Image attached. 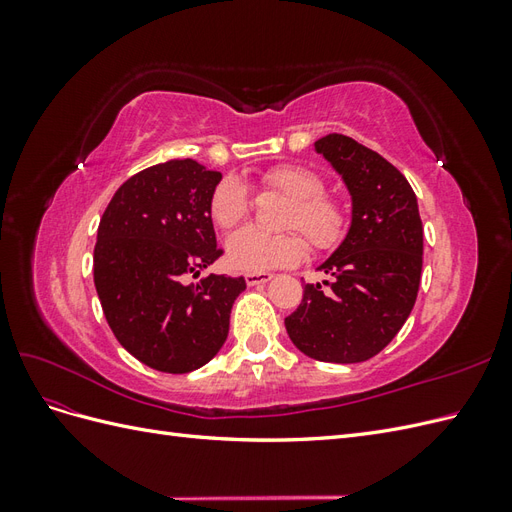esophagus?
Wrapping results in <instances>:
<instances>
[{"label":"esophagus","mask_w":512,"mask_h":512,"mask_svg":"<svg viewBox=\"0 0 512 512\" xmlns=\"http://www.w3.org/2000/svg\"><path fill=\"white\" fill-rule=\"evenodd\" d=\"M273 280V275L271 273H267V271H260V273H247L245 275V282H247V286H262V284H267V282H271Z\"/></svg>","instance_id":"1"}]
</instances>
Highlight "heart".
<instances>
[{
    "mask_svg": "<svg viewBox=\"0 0 512 512\" xmlns=\"http://www.w3.org/2000/svg\"><path fill=\"white\" fill-rule=\"evenodd\" d=\"M262 183L290 200L282 226L299 228L316 250H329L346 232V209L337 198L324 194V181L314 170L299 164H282L267 170ZM252 200L237 177L222 179L211 194L209 211L220 228H232L250 213ZM307 243L294 230L265 232L245 226L226 239V260L232 269L260 273L292 267L305 256Z\"/></svg>",
    "mask_w": 512,
    "mask_h": 512,
    "instance_id": "obj_1",
    "label": "heart"
}]
</instances>
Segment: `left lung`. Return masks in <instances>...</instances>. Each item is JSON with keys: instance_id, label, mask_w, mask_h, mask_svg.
I'll return each instance as SVG.
<instances>
[{"instance_id": "obj_1", "label": "left lung", "mask_w": 512, "mask_h": 512, "mask_svg": "<svg viewBox=\"0 0 512 512\" xmlns=\"http://www.w3.org/2000/svg\"><path fill=\"white\" fill-rule=\"evenodd\" d=\"M316 153L342 177L352 200L350 226L318 271L331 282L305 284L284 324L309 359L363 363L408 320L423 269V222L408 179L380 153L344 134L322 136Z\"/></svg>"}]
</instances>
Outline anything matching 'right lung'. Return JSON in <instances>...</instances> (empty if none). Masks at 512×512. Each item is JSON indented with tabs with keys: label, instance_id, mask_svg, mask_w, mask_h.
<instances>
[{
	"label": "right lung",
	"instance_id": "add662e5",
	"mask_svg": "<svg viewBox=\"0 0 512 512\" xmlns=\"http://www.w3.org/2000/svg\"><path fill=\"white\" fill-rule=\"evenodd\" d=\"M222 175L190 158L149 166L108 203L94 250V284L117 342L164 374L209 363L228 337L243 277L207 275L222 250L211 194Z\"/></svg>",
	"mask_w": 512,
	"mask_h": 512
}]
</instances>
